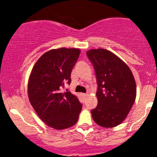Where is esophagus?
<instances>
[{
	"label": "esophagus",
	"instance_id": "34e87169",
	"mask_svg": "<svg viewBox=\"0 0 157 157\" xmlns=\"http://www.w3.org/2000/svg\"><path fill=\"white\" fill-rule=\"evenodd\" d=\"M82 96H83L84 97H87V96H88V94L87 93H83V94H82Z\"/></svg>",
	"mask_w": 157,
	"mask_h": 157
}]
</instances>
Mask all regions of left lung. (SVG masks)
Segmentation results:
<instances>
[{"label": "left lung", "mask_w": 157, "mask_h": 157, "mask_svg": "<svg viewBox=\"0 0 157 157\" xmlns=\"http://www.w3.org/2000/svg\"><path fill=\"white\" fill-rule=\"evenodd\" d=\"M97 79L98 105L91 110L96 124L103 128L120 124L129 113L136 96V85L129 67L105 49L87 52Z\"/></svg>", "instance_id": "8db88e82"}]
</instances>
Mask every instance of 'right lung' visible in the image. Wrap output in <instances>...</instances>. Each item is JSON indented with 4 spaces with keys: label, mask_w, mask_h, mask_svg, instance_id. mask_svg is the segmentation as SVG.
Here are the masks:
<instances>
[{
    "label": "right lung",
    "mask_w": 157,
    "mask_h": 157,
    "mask_svg": "<svg viewBox=\"0 0 157 157\" xmlns=\"http://www.w3.org/2000/svg\"><path fill=\"white\" fill-rule=\"evenodd\" d=\"M81 51L59 48L43 54L33 67L28 82V96L38 116L47 125L56 130L73 126L82 108L78 98L70 92H61Z\"/></svg>",
    "instance_id": "obj_1"
}]
</instances>
